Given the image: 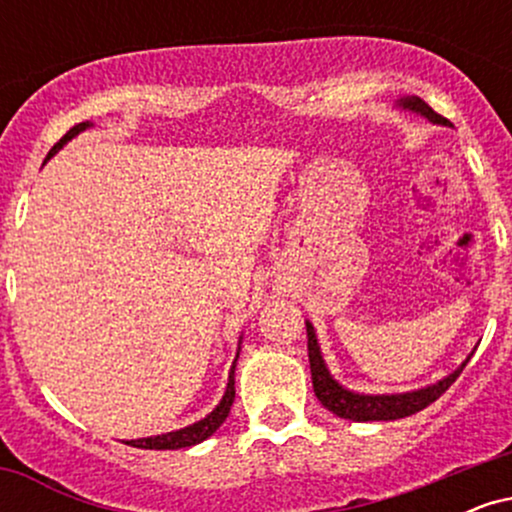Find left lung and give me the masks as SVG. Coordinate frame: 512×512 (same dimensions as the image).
I'll return each instance as SVG.
<instances>
[{
    "label": "left lung",
    "instance_id": "1",
    "mask_svg": "<svg viewBox=\"0 0 512 512\" xmlns=\"http://www.w3.org/2000/svg\"><path fill=\"white\" fill-rule=\"evenodd\" d=\"M399 108L411 110V113L426 117L433 125L452 127L450 120H445L443 115H438L436 110L431 108L426 101H421L419 96H407L397 101ZM305 330H308V358H310V375H313V390L315 397L320 399L322 407H327L332 414H337L339 419L349 421H395L404 419V416L416 414V411L426 409L428 404H433L436 399L443 395L448 387L460 378L464 366L469 363V354L462 361V366L452 370L448 378L438 380V383L421 387V390L411 392H399V395H361V392L346 390L344 385H339L337 380L332 378V373L325 366V358H322L320 344H317L315 327L310 322H305Z\"/></svg>",
    "mask_w": 512,
    "mask_h": 512
}]
</instances>
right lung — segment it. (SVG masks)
Wrapping results in <instances>:
<instances>
[{
	"label": "right lung",
	"instance_id": "add662e5",
	"mask_svg": "<svg viewBox=\"0 0 512 512\" xmlns=\"http://www.w3.org/2000/svg\"><path fill=\"white\" fill-rule=\"evenodd\" d=\"M88 127H91V122H79V125H74L67 134H64L60 142L52 146L48 158L55 156L57 151H60L62 146L69 142V139H74L76 134L84 132V129H88ZM238 351H240V346H238ZM236 361H238V356H236ZM236 361H233L231 373H228V385H226V392H223L221 402L216 404V409L211 411V414L204 416L202 421L180 428V431L163 433V436L127 440V445H132V448H144V450H180V448H190V445H197V443H202V440H207L211 433H216V428L226 421V416L231 414L233 399H236Z\"/></svg>",
	"mask_w": 512,
	"mask_h": 512
}]
</instances>
